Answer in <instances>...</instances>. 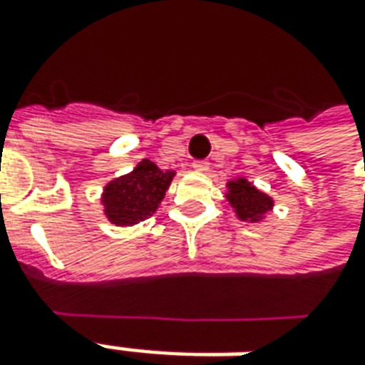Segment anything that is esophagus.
I'll return each mask as SVG.
<instances>
[{
    "label": "esophagus",
    "instance_id": "34e87169",
    "mask_svg": "<svg viewBox=\"0 0 365 365\" xmlns=\"http://www.w3.org/2000/svg\"><path fill=\"white\" fill-rule=\"evenodd\" d=\"M193 170H195V172H207V170H210V163L202 162V160H200V162H193Z\"/></svg>",
    "mask_w": 365,
    "mask_h": 365
}]
</instances>
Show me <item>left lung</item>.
<instances>
[{
  "mask_svg": "<svg viewBox=\"0 0 365 365\" xmlns=\"http://www.w3.org/2000/svg\"><path fill=\"white\" fill-rule=\"evenodd\" d=\"M225 187H227L225 200L232 205L235 217L242 222L257 224L266 217L267 212L274 210V200L267 193L259 192L254 183L247 182L245 178L232 180L225 183Z\"/></svg>",
  "mask_w": 365,
  "mask_h": 365,
  "instance_id": "left-lung-1",
  "label": "left lung"
}]
</instances>
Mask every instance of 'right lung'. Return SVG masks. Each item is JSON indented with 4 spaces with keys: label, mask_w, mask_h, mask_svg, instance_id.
Instances as JSON below:
<instances>
[{
    "label": "right lung",
    "mask_w": 365,
    "mask_h": 365,
    "mask_svg": "<svg viewBox=\"0 0 365 365\" xmlns=\"http://www.w3.org/2000/svg\"><path fill=\"white\" fill-rule=\"evenodd\" d=\"M175 172L160 170L150 160H141L130 173L106 183L101 193L103 215L113 225H135L158 212Z\"/></svg>",
    "instance_id": "right-lung-1"
}]
</instances>
